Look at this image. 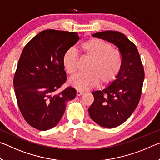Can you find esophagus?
Here are the masks:
<instances>
[{"label":"esophagus","instance_id":"34e87169","mask_svg":"<svg viewBox=\"0 0 160 160\" xmlns=\"http://www.w3.org/2000/svg\"><path fill=\"white\" fill-rule=\"evenodd\" d=\"M83 93H84V92H82V91H80V90H77V91H76V95H77V96L82 95Z\"/></svg>","mask_w":160,"mask_h":160}]
</instances>
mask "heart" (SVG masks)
I'll return each mask as SVG.
<instances>
[{
  "label": "heart",
  "mask_w": 160,
  "mask_h": 160,
  "mask_svg": "<svg viewBox=\"0 0 160 160\" xmlns=\"http://www.w3.org/2000/svg\"><path fill=\"white\" fill-rule=\"evenodd\" d=\"M83 56L90 60L88 73L78 75L70 78L68 83L79 90H87L96 87L108 86L115 81L122 67V57L112 45L98 38H90L80 45ZM78 53L70 48L62 56L63 68L68 75H75L78 72Z\"/></svg>",
  "instance_id": "1"
}]
</instances>
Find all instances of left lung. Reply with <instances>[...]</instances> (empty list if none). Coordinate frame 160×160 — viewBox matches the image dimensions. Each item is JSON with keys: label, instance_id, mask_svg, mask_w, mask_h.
<instances>
[{"label": "left lung", "instance_id": "1", "mask_svg": "<svg viewBox=\"0 0 160 160\" xmlns=\"http://www.w3.org/2000/svg\"><path fill=\"white\" fill-rule=\"evenodd\" d=\"M92 36L105 40L118 48L122 67L112 83L102 90L92 92L94 102L88 109L92 120L106 128L120 125L130 118L141 97L144 68L136 45L118 31L99 32Z\"/></svg>", "mask_w": 160, "mask_h": 160}]
</instances>
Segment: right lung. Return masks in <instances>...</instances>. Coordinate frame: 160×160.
Returning <instances> with one entry per match:
<instances>
[{
    "label": "right lung",
    "mask_w": 160,
    "mask_h": 160,
    "mask_svg": "<svg viewBox=\"0 0 160 160\" xmlns=\"http://www.w3.org/2000/svg\"><path fill=\"white\" fill-rule=\"evenodd\" d=\"M75 32L45 30L30 40L22 50L13 85L18 105L30 126L50 130L59 122L65 104L76 96L68 87L55 94L66 81L62 56L79 40Z\"/></svg>",
    "instance_id": "obj_1"
}]
</instances>
